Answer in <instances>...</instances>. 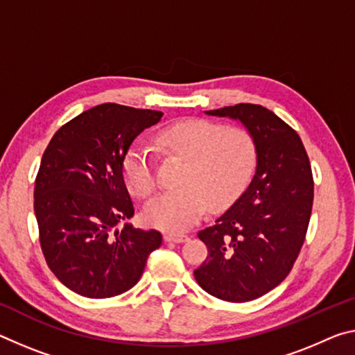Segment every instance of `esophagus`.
<instances>
[{
    "label": "esophagus",
    "instance_id": "1",
    "mask_svg": "<svg viewBox=\"0 0 355 355\" xmlns=\"http://www.w3.org/2000/svg\"><path fill=\"white\" fill-rule=\"evenodd\" d=\"M164 240L168 243H183V241L188 240V235L184 234H166Z\"/></svg>",
    "mask_w": 355,
    "mask_h": 355
}]
</instances>
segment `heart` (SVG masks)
Masks as SVG:
<instances>
[{
  "mask_svg": "<svg viewBox=\"0 0 355 355\" xmlns=\"http://www.w3.org/2000/svg\"><path fill=\"white\" fill-rule=\"evenodd\" d=\"M157 142L187 159L180 189L151 199L144 210L147 224L168 232L194 226L210 205L221 210L246 188L256 166V142L245 128H226L202 118L183 120L162 129ZM121 171L129 191L147 199L156 189V167L151 151L136 144L123 156Z\"/></svg>",
  "mask_w": 355,
  "mask_h": 355,
  "instance_id": "heart-1",
  "label": "heart"
}]
</instances>
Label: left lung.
<instances>
[{"label":"left lung","mask_w":355,"mask_h":355,"mask_svg":"<svg viewBox=\"0 0 355 355\" xmlns=\"http://www.w3.org/2000/svg\"><path fill=\"white\" fill-rule=\"evenodd\" d=\"M205 114L243 123L257 164L245 193L199 230L208 256L194 278L218 299L250 302L277 288L299 257L313 208L311 166L299 134L266 107L237 104Z\"/></svg>","instance_id":"1"}]
</instances>
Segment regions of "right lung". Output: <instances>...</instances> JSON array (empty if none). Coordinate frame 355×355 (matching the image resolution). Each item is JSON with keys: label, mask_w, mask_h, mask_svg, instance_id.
Masks as SVG:
<instances>
[{"label": "right lung", "mask_w": 355, "mask_h": 355, "mask_svg": "<svg viewBox=\"0 0 355 355\" xmlns=\"http://www.w3.org/2000/svg\"><path fill=\"white\" fill-rule=\"evenodd\" d=\"M162 112L101 104L61 126L42 155L35 182L39 241L49 268L67 289L89 299L120 295L137 284L157 230L125 224L134 215L123 156Z\"/></svg>", "instance_id": "add662e5"}]
</instances>
